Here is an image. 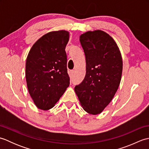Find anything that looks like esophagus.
I'll list each match as a JSON object with an SVG mask.
<instances>
[{
  "label": "esophagus",
  "mask_w": 149,
  "mask_h": 149,
  "mask_svg": "<svg viewBox=\"0 0 149 149\" xmlns=\"http://www.w3.org/2000/svg\"><path fill=\"white\" fill-rule=\"evenodd\" d=\"M74 70H70V71L69 76H70V79H72L73 77V75H74Z\"/></svg>",
  "instance_id": "34e87169"
}]
</instances>
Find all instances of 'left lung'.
<instances>
[{
  "mask_svg": "<svg viewBox=\"0 0 149 149\" xmlns=\"http://www.w3.org/2000/svg\"><path fill=\"white\" fill-rule=\"evenodd\" d=\"M86 57V75L74 90L84 111L99 114L118 90L122 73L121 53L116 42L102 31H88L80 36Z\"/></svg>",
  "mask_w": 149,
  "mask_h": 149,
  "instance_id": "8db88e82",
  "label": "left lung"
}]
</instances>
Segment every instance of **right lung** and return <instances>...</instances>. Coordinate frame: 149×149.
<instances>
[{
	"instance_id": "right-lung-1",
	"label": "right lung",
	"mask_w": 149,
	"mask_h": 149,
	"mask_svg": "<svg viewBox=\"0 0 149 149\" xmlns=\"http://www.w3.org/2000/svg\"><path fill=\"white\" fill-rule=\"evenodd\" d=\"M68 40L67 31L50 32L34 44L27 56V86L39 109H51L69 86L65 52Z\"/></svg>"
}]
</instances>
